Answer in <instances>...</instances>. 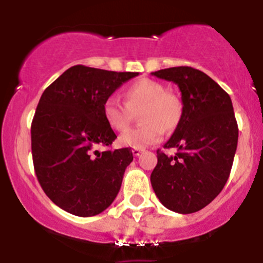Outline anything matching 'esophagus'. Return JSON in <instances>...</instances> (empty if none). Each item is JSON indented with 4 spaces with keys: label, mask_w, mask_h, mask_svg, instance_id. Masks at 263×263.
I'll return each mask as SVG.
<instances>
[{
    "label": "esophagus",
    "mask_w": 263,
    "mask_h": 263,
    "mask_svg": "<svg viewBox=\"0 0 263 263\" xmlns=\"http://www.w3.org/2000/svg\"><path fill=\"white\" fill-rule=\"evenodd\" d=\"M142 152H143V148H133V150H132L134 157H139V155L142 154Z\"/></svg>",
    "instance_id": "34e87169"
}]
</instances>
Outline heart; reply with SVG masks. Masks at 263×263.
<instances>
[{"label":"heart","instance_id":"heart-1","mask_svg":"<svg viewBox=\"0 0 263 263\" xmlns=\"http://www.w3.org/2000/svg\"><path fill=\"white\" fill-rule=\"evenodd\" d=\"M125 104L115 96L104 101L103 115L111 129L122 132L132 124L133 113L141 110V122L145 125L124 132L118 143L125 147L143 148L160 142L164 130L173 132L183 115L182 100L166 90L160 81L139 79L127 85L122 92Z\"/></svg>","mask_w":263,"mask_h":263}]
</instances>
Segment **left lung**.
Instances as JSON below:
<instances>
[{
  "instance_id": "left-lung-1",
  "label": "left lung",
  "mask_w": 263,
  "mask_h": 263,
  "mask_svg": "<svg viewBox=\"0 0 263 263\" xmlns=\"http://www.w3.org/2000/svg\"><path fill=\"white\" fill-rule=\"evenodd\" d=\"M152 75L178 84L183 103L182 120L164 145L176 153L157 152L153 190L170 211L197 212L222 191L231 174L238 141L232 100L215 80L192 67Z\"/></svg>"
}]
</instances>
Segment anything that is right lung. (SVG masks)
I'll list each match as a JSON object with an SVG mask.
<instances>
[{
  "label": "right lung",
  "mask_w": 263,
  "mask_h": 263,
  "mask_svg": "<svg viewBox=\"0 0 263 263\" xmlns=\"http://www.w3.org/2000/svg\"><path fill=\"white\" fill-rule=\"evenodd\" d=\"M136 76L79 64L63 72L39 100L31 122L34 170L50 200L68 213L99 215L120 191L133 153L96 147L117 138L104 118V101Z\"/></svg>",
  "instance_id": "add662e5"
}]
</instances>
